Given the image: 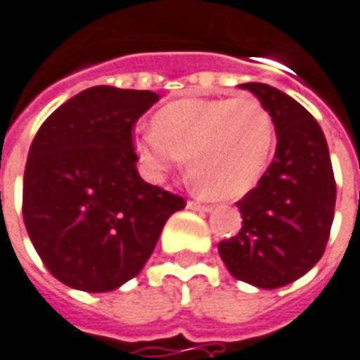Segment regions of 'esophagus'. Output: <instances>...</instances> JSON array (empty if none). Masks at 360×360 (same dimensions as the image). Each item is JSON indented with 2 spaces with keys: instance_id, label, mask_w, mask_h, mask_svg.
Returning a JSON list of instances; mask_svg holds the SVG:
<instances>
[{
  "instance_id": "34e87169",
  "label": "esophagus",
  "mask_w": 360,
  "mask_h": 360,
  "mask_svg": "<svg viewBox=\"0 0 360 360\" xmlns=\"http://www.w3.org/2000/svg\"><path fill=\"white\" fill-rule=\"evenodd\" d=\"M187 208H191V210H198V212H210V210H212V206L202 205V202H197V200H188Z\"/></svg>"
}]
</instances>
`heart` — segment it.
<instances>
[{"instance_id": "b5f03b06", "label": "heart", "mask_w": 360, "mask_h": 360, "mask_svg": "<svg viewBox=\"0 0 360 360\" xmlns=\"http://www.w3.org/2000/svg\"><path fill=\"white\" fill-rule=\"evenodd\" d=\"M273 148V117L251 95L173 101L152 117V132L134 138L150 179H163L187 160L195 187L216 200L250 193L267 169Z\"/></svg>"}]
</instances>
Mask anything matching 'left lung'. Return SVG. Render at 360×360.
Wrapping results in <instances>:
<instances>
[{
    "label": "left lung",
    "instance_id": "8db88e82",
    "mask_svg": "<svg viewBox=\"0 0 360 360\" xmlns=\"http://www.w3.org/2000/svg\"><path fill=\"white\" fill-rule=\"evenodd\" d=\"M275 122V160L236 202L241 230L218 243L238 281L278 288L306 275L323 255L335 210V177L323 130L298 101L267 84H243Z\"/></svg>",
    "mask_w": 360,
    "mask_h": 360
}]
</instances>
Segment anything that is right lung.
Returning <instances> with one entry per match:
<instances>
[{"label": "right lung", "mask_w": 360, "mask_h": 360, "mask_svg": "<svg viewBox=\"0 0 360 360\" xmlns=\"http://www.w3.org/2000/svg\"><path fill=\"white\" fill-rule=\"evenodd\" d=\"M160 95L97 85L42 122L22 177V220L50 275L109 292L142 271L185 198L138 175L132 132Z\"/></svg>", "instance_id": "1"}]
</instances>
